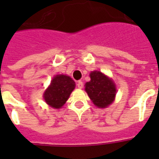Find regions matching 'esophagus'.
Here are the masks:
<instances>
[{"mask_svg": "<svg viewBox=\"0 0 159 159\" xmlns=\"http://www.w3.org/2000/svg\"><path fill=\"white\" fill-rule=\"evenodd\" d=\"M76 86H77V88H78V89H82V88L83 87V82H82V81H78V82H77V83H76Z\"/></svg>", "mask_w": 159, "mask_h": 159, "instance_id": "obj_1", "label": "esophagus"}]
</instances>
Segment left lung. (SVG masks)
<instances>
[{
  "label": "left lung",
  "mask_w": 159,
  "mask_h": 159,
  "mask_svg": "<svg viewBox=\"0 0 159 159\" xmlns=\"http://www.w3.org/2000/svg\"><path fill=\"white\" fill-rule=\"evenodd\" d=\"M91 81L85 84V90L96 107L106 108L114 100L116 87L113 82L100 71L90 73Z\"/></svg>",
  "instance_id": "left-lung-1"
}]
</instances>
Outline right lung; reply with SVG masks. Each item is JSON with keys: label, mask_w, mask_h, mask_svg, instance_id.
Segmentation results:
<instances>
[{"label": "right lung", "mask_w": 159, "mask_h": 159, "mask_svg": "<svg viewBox=\"0 0 159 159\" xmlns=\"http://www.w3.org/2000/svg\"><path fill=\"white\" fill-rule=\"evenodd\" d=\"M74 89L75 82L70 76L57 75L52 80L43 97L50 107L58 109L66 103Z\"/></svg>", "instance_id": "add662e5"}]
</instances>
